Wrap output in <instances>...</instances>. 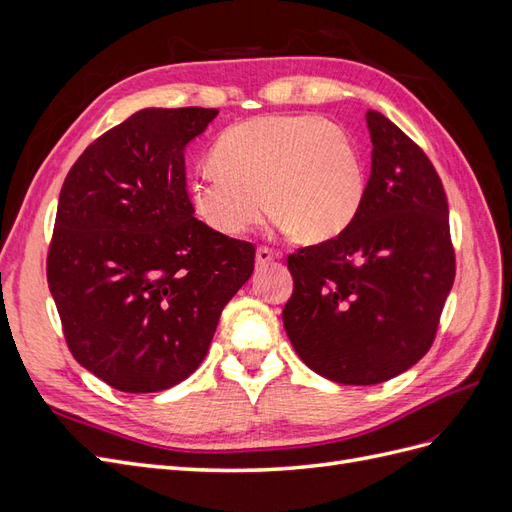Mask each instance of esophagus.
<instances>
[{
	"label": "esophagus",
	"instance_id": "obj_1",
	"mask_svg": "<svg viewBox=\"0 0 512 512\" xmlns=\"http://www.w3.org/2000/svg\"><path fill=\"white\" fill-rule=\"evenodd\" d=\"M277 258V254L273 250H269V247H258L256 250V267H265L269 265V262H273Z\"/></svg>",
	"mask_w": 512,
	"mask_h": 512
}]
</instances>
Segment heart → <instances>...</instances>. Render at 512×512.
Listing matches in <instances>:
<instances>
[{
    "label": "heart",
    "mask_w": 512,
    "mask_h": 512,
    "mask_svg": "<svg viewBox=\"0 0 512 512\" xmlns=\"http://www.w3.org/2000/svg\"><path fill=\"white\" fill-rule=\"evenodd\" d=\"M211 164L190 183L196 215L241 237L275 213L284 232L329 241L352 224L365 198V168L352 136L316 115H269L228 128Z\"/></svg>",
    "instance_id": "heart-1"
}]
</instances>
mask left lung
Here are the masks:
<instances>
[{
	"instance_id": "1",
	"label": "left lung",
	"mask_w": 512,
	"mask_h": 512,
	"mask_svg": "<svg viewBox=\"0 0 512 512\" xmlns=\"http://www.w3.org/2000/svg\"><path fill=\"white\" fill-rule=\"evenodd\" d=\"M371 175L352 224L288 256L284 329L301 361L339 384L404 374L436 339L455 282L448 203L410 136L367 111Z\"/></svg>"
}]
</instances>
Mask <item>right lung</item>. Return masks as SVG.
I'll list each match as a JSON object with an SVG mask.
<instances>
[{
  "mask_svg": "<svg viewBox=\"0 0 512 512\" xmlns=\"http://www.w3.org/2000/svg\"><path fill=\"white\" fill-rule=\"evenodd\" d=\"M218 108H143L96 138L61 185L46 280L72 356L123 393L203 363L256 250L194 218L183 151Z\"/></svg>",
  "mask_w": 512,
  "mask_h": 512,
  "instance_id": "obj_1",
  "label": "right lung"
}]
</instances>
